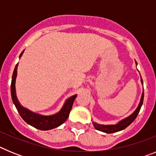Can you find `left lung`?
I'll return each mask as SVG.
<instances>
[{"instance_id": "left-lung-1", "label": "left lung", "mask_w": 156, "mask_h": 156, "mask_svg": "<svg viewBox=\"0 0 156 156\" xmlns=\"http://www.w3.org/2000/svg\"><path fill=\"white\" fill-rule=\"evenodd\" d=\"M141 83H143L142 79H141ZM143 100H144V92H143L141 98H140V101L138 107L137 108V109L135 110L134 112H133V114H131L129 117L126 118L125 119H122V120L120 121L118 124L115 125H100L97 124L96 122H93L95 129H98V130H100V131L105 132V133H115V132L119 131V130H122V129H124L125 128L127 127L129 125L131 124L132 122L134 121V119L137 118L139 112H140V108H141V105H142L143 104Z\"/></svg>"}]
</instances>
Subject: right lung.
I'll use <instances>...</instances> for the list:
<instances>
[{"mask_svg":"<svg viewBox=\"0 0 156 156\" xmlns=\"http://www.w3.org/2000/svg\"><path fill=\"white\" fill-rule=\"evenodd\" d=\"M23 51L19 55V58H21ZM17 68L18 64H16L13 72V75H12V83H11V94H12V98L14 104L16 105L19 115H21L23 120L25 122H27L28 124L31 125L32 126L41 129V130L51 129L62 124L63 122L68 119L69 112L72 109V107H73V104L74 102V100L76 98V94L69 98L68 100L66 101L61 111L58 112L57 114H55V115H50V116H44V115H40L38 114L34 113V112L29 111L27 108L22 107L19 103V101H18L16 94V76H17Z\"/></svg>","mask_w":156,"mask_h":156,"instance_id":"right-lung-1","label":"right lung"}]
</instances>
